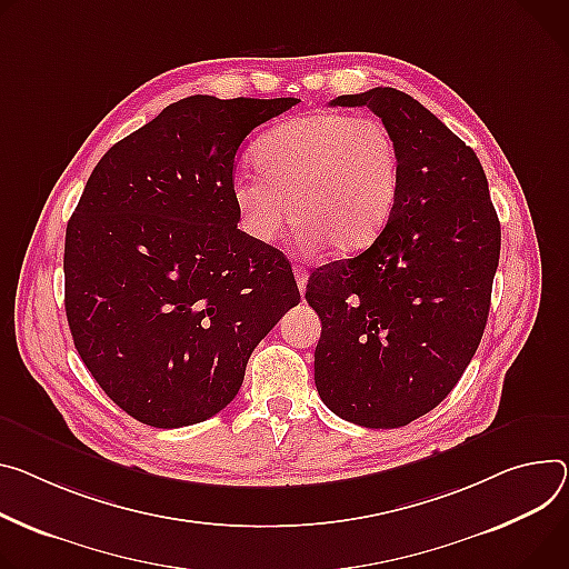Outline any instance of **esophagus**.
<instances>
[{"label": "esophagus", "mask_w": 569, "mask_h": 569, "mask_svg": "<svg viewBox=\"0 0 569 569\" xmlns=\"http://www.w3.org/2000/svg\"><path fill=\"white\" fill-rule=\"evenodd\" d=\"M295 279H297V286H299L301 295H303V290H306V283H308V272H306L303 268L295 266Z\"/></svg>", "instance_id": "34e87169"}]
</instances>
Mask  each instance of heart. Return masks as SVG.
<instances>
[{
	"mask_svg": "<svg viewBox=\"0 0 569 569\" xmlns=\"http://www.w3.org/2000/svg\"><path fill=\"white\" fill-rule=\"evenodd\" d=\"M258 172L231 181L240 229L274 242L290 222L306 247L366 249L386 229L401 183V151L377 118L318 111L270 129L253 149Z\"/></svg>",
	"mask_w": 569,
	"mask_h": 569,
	"instance_id": "heart-1",
	"label": "heart"
}]
</instances>
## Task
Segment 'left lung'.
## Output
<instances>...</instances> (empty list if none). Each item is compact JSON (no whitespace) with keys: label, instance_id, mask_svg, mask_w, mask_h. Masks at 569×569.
Here are the masks:
<instances>
[{"label":"left lung","instance_id":"8db88e82","mask_svg":"<svg viewBox=\"0 0 569 569\" xmlns=\"http://www.w3.org/2000/svg\"><path fill=\"white\" fill-rule=\"evenodd\" d=\"M331 107L381 118L401 151V183L379 238L308 279L306 301L322 320L316 386L338 418L397 429L433 410L470 366L501 229L475 149L418 99L372 88Z\"/></svg>","mask_w":569,"mask_h":569}]
</instances>
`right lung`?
<instances>
[{
  "label": "right lung",
  "mask_w": 569,
  "mask_h": 569,
  "mask_svg": "<svg viewBox=\"0 0 569 569\" xmlns=\"http://www.w3.org/2000/svg\"><path fill=\"white\" fill-rule=\"evenodd\" d=\"M295 97L192 94L116 142L66 231L74 347L124 412L157 429L213 418L299 288L286 256L238 229L240 142Z\"/></svg>",
  "instance_id": "add662e5"
}]
</instances>
